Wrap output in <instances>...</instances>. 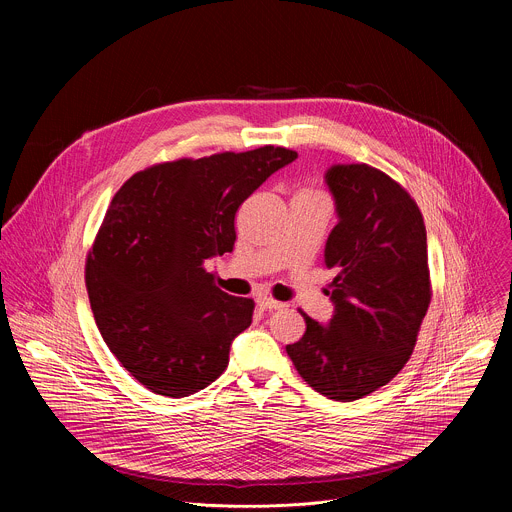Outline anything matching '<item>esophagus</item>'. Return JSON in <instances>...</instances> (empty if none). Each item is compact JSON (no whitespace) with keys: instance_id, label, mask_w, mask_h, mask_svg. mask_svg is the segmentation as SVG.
Listing matches in <instances>:
<instances>
[{"instance_id":"34e87169","label":"esophagus","mask_w":512,"mask_h":512,"mask_svg":"<svg viewBox=\"0 0 512 512\" xmlns=\"http://www.w3.org/2000/svg\"><path fill=\"white\" fill-rule=\"evenodd\" d=\"M257 304L263 308V310H269V312H273V310H281V308H285V304L283 302H277V300H273V298H267V296H263V298H259L257 300Z\"/></svg>"}]
</instances>
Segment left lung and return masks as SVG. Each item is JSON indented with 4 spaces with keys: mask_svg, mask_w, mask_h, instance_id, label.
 Wrapping results in <instances>:
<instances>
[{
    "mask_svg": "<svg viewBox=\"0 0 512 512\" xmlns=\"http://www.w3.org/2000/svg\"><path fill=\"white\" fill-rule=\"evenodd\" d=\"M324 182L338 223L324 265L336 271L334 314H304L306 334L285 350L302 379L334 401L387 385L409 360L429 306L427 235L413 198L367 164H334Z\"/></svg>",
    "mask_w": 512,
    "mask_h": 512,
    "instance_id": "left-lung-1",
    "label": "left lung"
}]
</instances>
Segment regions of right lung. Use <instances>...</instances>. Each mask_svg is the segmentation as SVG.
I'll return each mask as SVG.
<instances>
[{
    "label": "right lung",
    "mask_w": 512,
    "mask_h": 512,
    "mask_svg": "<svg viewBox=\"0 0 512 512\" xmlns=\"http://www.w3.org/2000/svg\"><path fill=\"white\" fill-rule=\"evenodd\" d=\"M285 148L178 160L131 176L115 194L87 259L97 328L145 389L188 397L223 375L253 300L214 285L206 261L235 247V214Z\"/></svg>",
    "instance_id": "add662e5"
}]
</instances>
